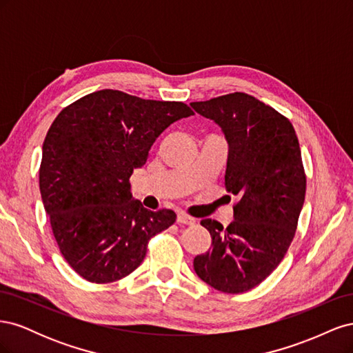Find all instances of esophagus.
<instances>
[{"mask_svg":"<svg viewBox=\"0 0 353 353\" xmlns=\"http://www.w3.org/2000/svg\"><path fill=\"white\" fill-rule=\"evenodd\" d=\"M176 222H178V223H183V225H188V227H193V225H196V219H194V218H191V216H188L187 213H178Z\"/></svg>","mask_w":353,"mask_h":353,"instance_id":"obj_1","label":"esophagus"}]
</instances>
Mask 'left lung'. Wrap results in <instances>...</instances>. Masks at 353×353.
<instances>
[{
    "label": "left lung",
    "instance_id": "left-lung-1",
    "mask_svg": "<svg viewBox=\"0 0 353 353\" xmlns=\"http://www.w3.org/2000/svg\"><path fill=\"white\" fill-rule=\"evenodd\" d=\"M215 121L230 144L225 188L237 196L227 228L200 223L212 237L194 258L200 279L223 293H244L280 265L293 241L305 201L306 175L290 121L245 92L191 103Z\"/></svg>",
    "mask_w": 353,
    "mask_h": 353
}]
</instances>
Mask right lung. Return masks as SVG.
<instances>
[{
	"mask_svg": "<svg viewBox=\"0 0 353 353\" xmlns=\"http://www.w3.org/2000/svg\"><path fill=\"white\" fill-rule=\"evenodd\" d=\"M191 114L185 103L117 90L91 92L57 114L42 144L39 190L60 253L83 280H122L175 222L174 210L134 200L130 178L156 138Z\"/></svg>",
	"mask_w": 353,
	"mask_h": 353,
	"instance_id": "add662e5",
	"label": "right lung"
}]
</instances>
